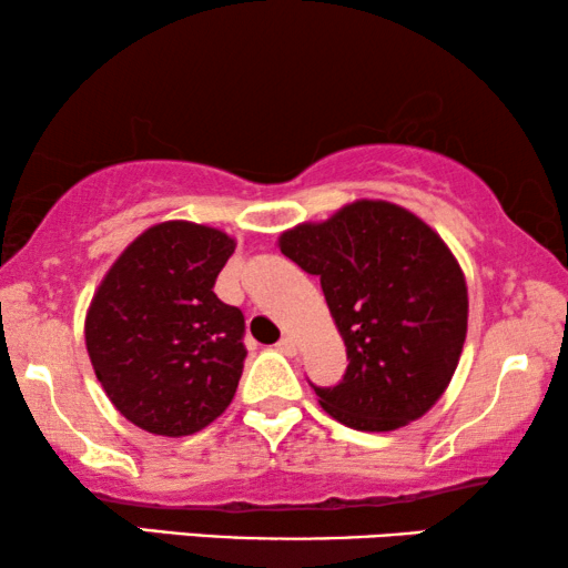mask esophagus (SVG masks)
Listing matches in <instances>:
<instances>
[{"mask_svg":"<svg viewBox=\"0 0 568 568\" xmlns=\"http://www.w3.org/2000/svg\"><path fill=\"white\" fill-rule=\"evenodd\" d=\"M276 348L286 356H294V354H297V341H294L292 336H282V341H278Z\"/></svg>","mask_w":568,"mask_h":568,"instance_id":"34e87169","label":"esophagus"}]
</instances>
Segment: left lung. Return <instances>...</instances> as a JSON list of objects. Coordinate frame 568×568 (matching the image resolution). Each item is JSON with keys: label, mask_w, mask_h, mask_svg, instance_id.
<instances>
[{"label": "left lung", "mask_w": 568, "mask_h": 568, "mask_svg": "<svg viewBox=\"0 0 568 568\" xmlns=\"http://www.w3.org/2000/svg\"><path fill=\"white\" fill-rule=\"evenodd\" d=\"M282 253L321 278L346 344L338 385L313 390L341 424L390 432L445 393L468 331L463 271L437 232L387 201H356L284 232Z\"/></svg>", "instance_id": "8db88e82"}]
</instances>
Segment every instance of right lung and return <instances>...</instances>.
I'll list each match as a JSON object with an SVG mask.
<instances>
[{"instance_id":"1","label":"right lung","mask_w":568,"mask_h":568,"mask_svg":"<svg viewBox=\"0 0 568 568\" xmlns=\"http://www.w3.org/2000/svg\"><path fill=\"white\" fill-rule=\"evenodd\" d=\"M235 240L191 222L139 235L92 297L84 341L108 398L139 429L185 437L230 406L243 375L245 315L214 282Z\"/></svg>"}]
</instances>
